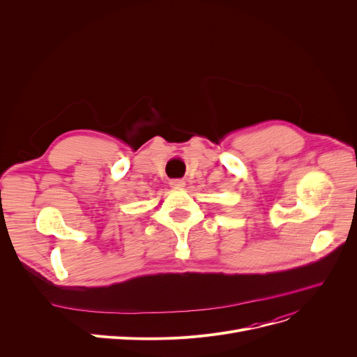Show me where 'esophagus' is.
<instances>
[{"mask_svg":"<svg viewBox=\"0 0 357 357\" xmlns=\"http://www.w3.org/2000/svg\"><path fill=\"white\" fill-rule=\"evenodd\" d=\"M169 185L174 186V188H182V186H185V181L183 179H172L171 182H169Z\"/></svg>","mask_w":357,"mask_h":357,"instance_id":"1","label":"esophagus"}]
</instances>
